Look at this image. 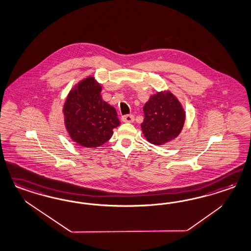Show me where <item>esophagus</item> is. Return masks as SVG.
I'll return each mask as SVG.
<instances>
[{"instance_id":"34e87169","label":"esophagus","mask_w":251,"mask_h":251,"mask_svg":"<svg viewBox=\"0 0 251 251\" xmlns=\"http://www.w3.org/2000/svg\"><path fill=\"white\" fill-rule=\"evenodd\" d=\"M122 121L125 122V123H133L135 121V117L132 114H126L122 117Z\"/></svg>"}]
</instances>
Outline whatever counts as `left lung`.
I'll list each match as a JSON object with an SVG mask.
<instances>
[{
	"instance_id": "1",
	"label": "left lung",
	"mask_w": 251,
	"mask_h": 251,
	"mask_svg": "<svg viewBox=\"0 0 251 251\" xmlns=\"http://www.w3.org/2000/svg\"><path fill=\"white\" fill-rule=\"evenodd\" d=\"M141 130L146 139L156 146L164 145L177 138L186 121L182 103L169 90L157 91L143 107Z\"/></svg>"
}]
</instances>
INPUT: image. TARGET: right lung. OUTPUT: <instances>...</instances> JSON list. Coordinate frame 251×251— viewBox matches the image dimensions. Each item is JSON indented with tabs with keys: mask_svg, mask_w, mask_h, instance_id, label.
Listing matches in <instances>:
<instances>
[{
	"mask_svg": "<svg viewBox=\"0 0 251 251\" xmlns=\"http://www.w3.org/2000/svg\"><path fill=\"white\" fill-rule=\"evenodd\" d=\"M101 89L96 78L89 75L77 82L66 97L63 107L65 128L77 145H103L121 124L114 107L102 100Z\"/></svg>",
	"mask_w": 251,
	"mask_h": 251,
	"instance_id": "right-lung-1",
	"label": "right lung"
}]
</instances>
